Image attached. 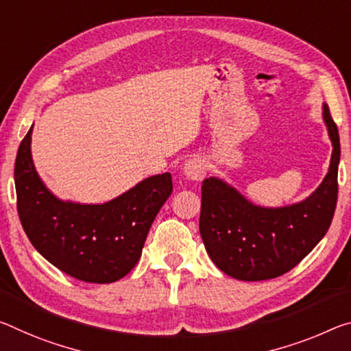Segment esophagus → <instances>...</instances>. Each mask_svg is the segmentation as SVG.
Masks as SVG:
<instances>
[{
	"mask_svg": "<svg viewBox=\"0 0 351 351\" xmlns=\"http://www.w3.org/2000/svg\"><path fill=\"white\" fill-rule=\"evenodd\" d=\"M182 173H184L189 181L198 182L206 176V165L199 158H192L186 160L184 167H182Z\"/></svg>",
	"mask_w": 351,
	"mask_h": 351,
	"instance_id": "esophagus-1",
	"label": "esophagus"
}]
</instances>
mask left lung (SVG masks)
Returning <instances> with one entry per match:
<instances>
[{
  "label": "left lung",
  "mask_w": 351,
  "mask_h": 351,
  "mask_svg": "<svg viewBox=\"0 0 351 351\" xmlns=\"http://www.w3.org/2000/svg\"><path fill=\"white\" fill-rule=\"evenodd\" d=\"M322 109L332 143L330 169L303 202L264 208L220 178L203 181L199 234L209 258L228 276L263 281L285 275L326 234L337 203L341 143L328 104Z\"/></svg>",
  "instance_id": "1"
}]
</instances>
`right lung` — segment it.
Returning a JSON list of instances; mask_svg holds the SVG:
<instances>
[{"label":"right lung","mask_w":351,"mask_h":351,"mask_svg":"<svg viewBox=\"0 0 351 351\" xmlns=\"http://www.w3.org/2000/svg\"><path fill=\"white\" fill-rule=\"evenodd\" d=\"M32 126L20 143L14 170L16 210L27 239L48 263L76 280L119 281L141 258L149 226L173 191L171 175L145 178L101 204L65 202L37 173Z\"/></svg>","instance_id":"right-lung-1"}]
</instances>
